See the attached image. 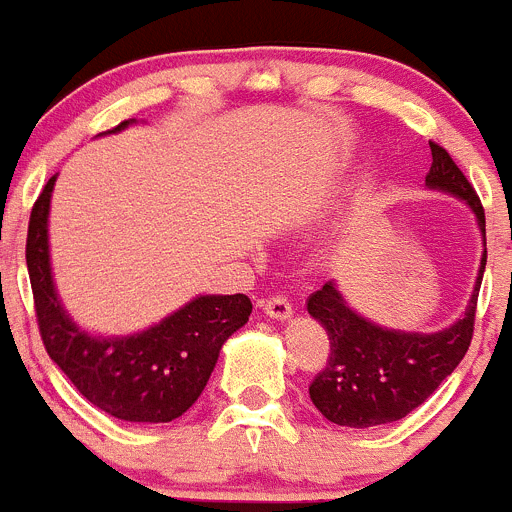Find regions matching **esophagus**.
Returning <instances> with one entry per match:
<instances>
[{
  "label": "esophagus",
  "mask_w": 512,
  "mask_h": 512,
  "mask_svg": "<svg viewBox=\"0 0 512 512\" xmlns=\"http://www.w3.org/2000/svg\"><path fill=\"white\" fill-rule=\"evenodd\" d=\"M263 313H266L268 318H273V321H286V318H291L293 308L291 303H288V298L273 296L268 298V301H263Z\"/></svg>",
  "instance_id": "1"
}]
</instances>
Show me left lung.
<instances>
[{
    "label": "left lung",
    "instance_id": "8db88e82",
    "mask_svg": "<svg viewBox=\"0 0 512 512\" xmlns=\"http://www.w3.org/2000/svg\"><path fill=\"white\" fill-rule=\"evenodd\" d=\"M430 154L433 164L426 186L463 201L483 236L473 293L460 318L433 333L388 328L361 316L348 306L336 281H326L321 291L311 293L308 313L326 328L331 356L313 378L308 396L321 416L336 426L373 428L406 418L458 368L473 338L475 303L485 271V214L448 151L430 141Z\"/></svg>",
    "mask_w": 512,
    "mask_h": 512
}]
</instances>
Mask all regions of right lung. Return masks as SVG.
<instances>
[{"mask_svg":"<svg viewBox=\"0 0 512 512\" xmlns=\"http://www.w3.org/2000/svg\"><path fill=\"white\" fill-rule=\"evenodd\" d=\"M131 124L136 119L121 121L109 134ZM54 184L57 176L39 194L27 234L29 281L49 358L91 406L119 421L169 423L184 416L209 383L224 343L249 321V296L204 293L144 331L89 333L69 316L54 283L49 256Z\"/></svg>","mask_w":512,"mask_h":512,"instance_id":"obj_1","label":"right lung"}]
</instances>
